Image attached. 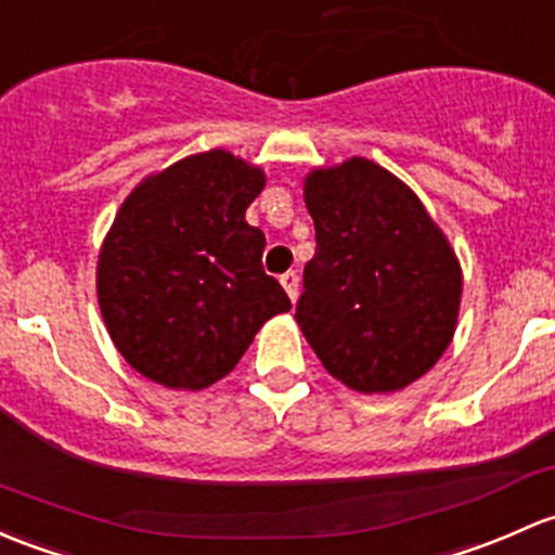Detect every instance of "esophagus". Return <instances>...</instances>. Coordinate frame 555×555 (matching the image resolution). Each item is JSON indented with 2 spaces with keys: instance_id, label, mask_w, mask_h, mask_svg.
<instances>
[{
  "instance_id": "1",
  "label": "esophagus",
  "mask_w": 555,
  "mask_h": 555,
  "mask_svg": "<svg viewBox=\"0 0 555 555\" xmlns=\"http://www.w3.org/2000/svg\"><path fill=\"white\" fill-rule=\"evenodd\" d=\"M282 287L287 289V295H289V300H297V287H300V276H297L295 271H287L282 276Z\"/></svg>"
}]
</instances>
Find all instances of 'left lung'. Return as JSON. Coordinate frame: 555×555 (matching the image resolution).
Here are the masks:
<instances>
[{
	"mask_svg": "<svg viewBox=\"0 0 555 555\" xmlns=\"http://www.w3.org/2000/svg\"><path fill=\"white\" fill-rule=\"evenodd\" d=\"M317 255L297 324L324 370L361 393L423 377L449 348L463 273L420 199L370 159L306 178Z\"/></svg>",
	"mask_w": 555,
	"mask_h": 555,
	"instance_id": "obj_1",
	"label": "left lung"
}]
</instances>
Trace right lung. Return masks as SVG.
<instances>
[{"label": "right lung", "instance_id": "right-lung-1", "mask_svg": "<svg viewBox=\"0 0 555 555\" xmlns=\"http://www.w3.org/2000/svg\"><path fill=\"white\" fill-rule=\"evenodd\" d=\"M262 185L258 167L212 149L145 178L121 204L98 258V302L143 377L207 388L268 319L289 311L262 271L266 236L244 220Z\"/></svg>", "mask_w": 555, "mask_h": 555}]
</instances>
